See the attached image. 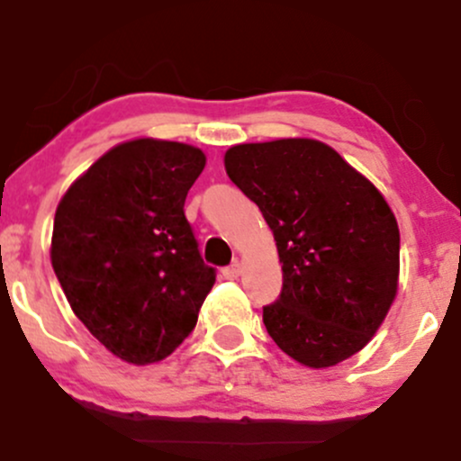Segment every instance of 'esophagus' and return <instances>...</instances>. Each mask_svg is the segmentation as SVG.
I'll return each mask as SVG.
<instances>
[{
  "label": "esophagus",
  "mask_w": 461,
  "mask_h": 461,
  "mask_svg": "<svg viewBox=\"0 0 461 461\" xmlns=\"http://www.w3.org/2000/svg\"><path fill=\"white\" fill-rule=\"evenodd\" d=\"M240 264L238 262H234V264H230V267H225L223 268V277L225 279H238V275H240Z\"/></svg>",
  "instance_id": "1"
}]
</instances>
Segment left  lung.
Returning a JSON list of instances; mask_svg holds the SVG:
<instances>
[{"mask_svg":"<svg viewBox=\"0 0 461 461\" xmlns=\"http://www.w3.org/2000/svg\"><path fill=\"white\" fill-rule=\"evenodd\" d=\"M225 171L277 245L282 294L262 312L275 345L310 368L362 351L399 285V225L384 194L312 139L230 147Z\"/></svg>","mask_w":461,"mask_h":461,"instance_id":"obj_1","label":"left lung"}]
</instances>
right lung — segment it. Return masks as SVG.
I'll return each instance as SVG.
<instances>
[{"mask_svg": "<svg viewBox=\"0 0 461 461\" xmlns=\"http://www.w3.org/2000/svg\"><path fill=\"white\" fill-rule=\"evenodd\" d=\"M205 167L193 145L121 142L60 199L51 267L86 330L123 362H160L197 325L216 273L184 201Z\"/></svg>", "mask_w": 461, "mask_h": 461, "instance_id": "obj_1", "label": "right lung"}]
</instances>
